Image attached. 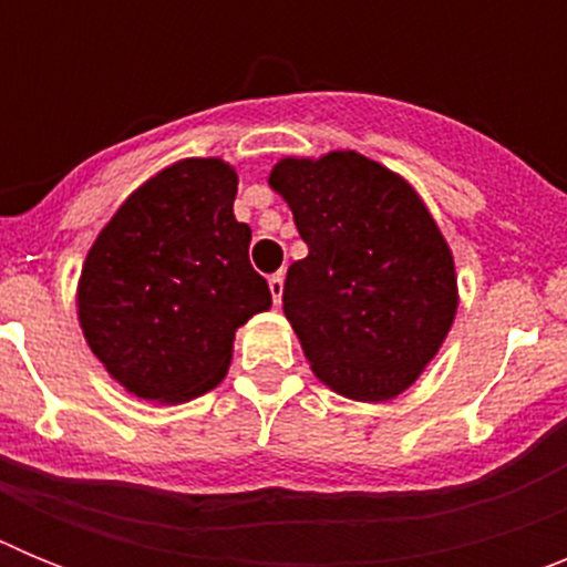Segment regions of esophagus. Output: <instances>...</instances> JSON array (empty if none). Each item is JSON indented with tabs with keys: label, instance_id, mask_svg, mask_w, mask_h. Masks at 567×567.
Returning a JSON list of instances; mask_svg holds the SVG:
<instances>
[{
	"label": "esophagus",
	"instance_id": "esophagus-1",
	"mask_svg": "<svg viewBox=\"0 0 567 567\" xmlns=\"http://www.w3.org/2000/svg\"><path fill=\"white\" fill-rule=\"evenodd\" d=\"M269 292H272L275 307H280V298H284V272L269 275Z\"/></svg>",
	"mask_w": 567,
	"mask_h": 567
}]
</instances>
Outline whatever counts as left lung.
Wrapping results in <instances>:
<instances>
[{"mask_svg": "<svg viewBox=\"0 0 567 567\" xmlns=\"http://www.w3.org/2000/svg\"><path fill=\"white\" fill-rule=\"evenodd\" d=\"M269 187L289 204L309 255L284 284V315L320 383L380 403L405 392L457 315L452 249L405 178L334 150L280 158Z\"/></svg>", "mask_w": 567, "mask_h": 567, "instance_id": "obj_1", "label": "left lung"}]
</instances>
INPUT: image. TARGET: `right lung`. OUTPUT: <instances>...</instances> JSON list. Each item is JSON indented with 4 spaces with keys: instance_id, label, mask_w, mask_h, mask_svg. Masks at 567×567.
I'll list each match as a JSON object with an SVG mask.
<instances>
[{
    "instance_id": "add662e5",
    "label": "right lung",
    "mask_w": 567,
    "mask_h": 567,
    "mask_svg": "<svg viewBox=\"0 0 567 567\" xmlns=\"http://www.w3.org/2000/svg\"><path fill=\"white\" fill-rule=\"evenodd\" d=\"M235 193L238 175L221 158L175 162L115 209L84 258V340L135 398L187 403L215 389L235 329L272 307Z\"/></svg>"
}]
</instances>
